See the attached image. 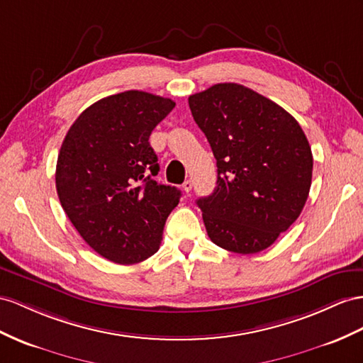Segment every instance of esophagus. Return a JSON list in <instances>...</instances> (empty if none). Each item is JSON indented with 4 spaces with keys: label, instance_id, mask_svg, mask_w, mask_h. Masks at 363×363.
I'll return each mask as SVG.
<instances>
[{
    "label": "esophagus",
    "instance_id": "34e87169",
    "mask_svg": "<svg viewBox=\"0 0 363 363\" xmlns=\"http://www.w3.org/2000/svg\"><path fill=\"white\" fill-rule=\"evenodd\" d=\"M191 187H193V181H190V179H187V181L182 184V190L187 193V194L191 191Z\"/></svg>",
    "mask_w": 363,
    "mask_h": 363
}]
</instances>
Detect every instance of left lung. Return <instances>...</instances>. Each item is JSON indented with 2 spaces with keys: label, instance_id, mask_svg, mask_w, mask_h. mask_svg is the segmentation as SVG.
Instances as JSON below:
<instances>
[{
  "label": "left lung",
  "instance_id": "8db88e82",
  "mask_svg": "<svg viewBox=\"0 0 363 363\" xmlns=\"http://www.w3.org/2000/svg\"><path fill=\"white\" fill-rule=\"evenodd\" d=\"M189 106L218 165L215 191L196 201L208 238L233 253L262 252L308 198V139L286 110L235 82L194 93Z\"/></svg>",
  "mask_w": 363,
  "mask_h": 363
}]
</instances>
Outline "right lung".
Wrapping results in <instances>:
<instances>
[{"label": "right lung", "instance_id": "right-lung-1", "mask_svg": "<svg viewBox=\"0 0 363 363\" xmlns=\"http://www.w3.org/2000/svg\"><path fill=\"white\" fill-rule=\"evenodd\" d=\"M174 102L127 90L96 101L72 124L57 162V191L81 238L108 261L130 265L160 250L181 191L160 184L148 143Z\"/></svg>", "mask_w": 363, "mask_h": 363}]
</instances>
